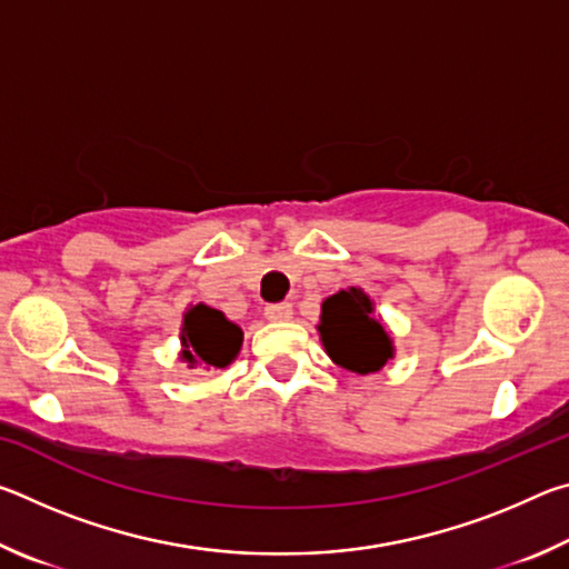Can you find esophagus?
Segmentation results:
<instances>
[{"instance_id": "obj_1", "label": "esophagus", "mask_w": 569, "mask_h": 569, "mask_svg": "<svg viewBox=\"0 0 569 569\" xmlns=\"http://www.w3.org/2000/svg\"><path fill=\"white\" fill-rule=\"evenodd\" d=\"M293 316V306L288 301L281 303H268L266 306V319L268 321H288Z\"/></svg>"}]
</instances>
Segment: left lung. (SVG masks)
Instances as JSON below:
<instances>
[{
  "instance_id": "obj_1",
  "label": "left lung",
  "mask_w": 569,
  "mask_h": 569,
  "mask_svg": "<svg viewBox=\"0 0 569 569\" xmlns=\"http://www.w3.org/2000/svg\"><path fill=\"white\" fill-rule=\"evenodd\" d=\"M321 341L326 353L356 373L379 371L391 359V339L373 319L371 298L361 288H349L326 298L321 306Z\"/></svg>"
}]
</instances>
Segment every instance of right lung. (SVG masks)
I'll use <instances>...</instances> for the list:
<instances>
[{
    "label": "right lung",
    "mask_w": 569,
    "mask_h": 569,
    "mask_svg": "<svg viewBox=\"0 0 569 569\" xmlns=\"http://www.w3.org/2000/svg\"><path fill=\"white\" fill-rule=\"evenodd\" d=\"M182 361L190 369H223L236 359L243 331L210 306H192L182 319Z\"/></svg>",
    "instance_id": "right-lung-1"
}]
</instances>
